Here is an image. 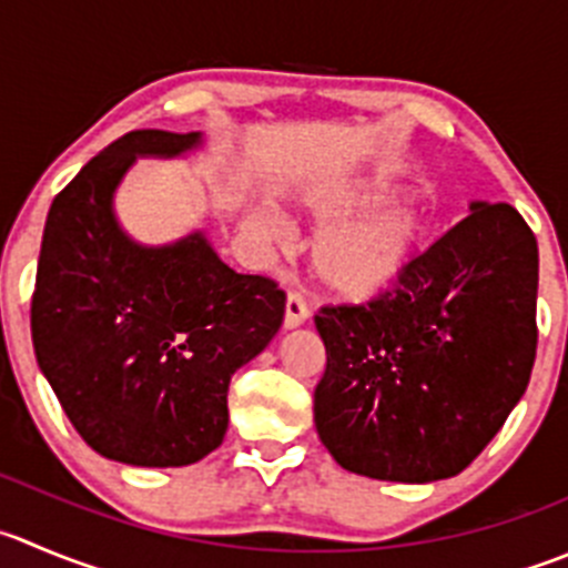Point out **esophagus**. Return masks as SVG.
Masks as SVG:
<instances>
[{"instance_id": "34e87169", "label": "esophagus", "mask_w": 568, "mask_h": 568, "mask_svg": "<svg viewBox=\"0 0 568 568\" xmlns=\"http://www.w3.org/2000/svg\"><path fill=\"white\" fill-rule=\"evenodd\" d=\"M307 318H311V307H307V302L302 300L300 294H294V291H291L288 300H285V318H283L285 329L300 327V324H305Z\"/></svg>"}]
</instances>
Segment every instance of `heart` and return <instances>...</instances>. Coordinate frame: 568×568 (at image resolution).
<instances>
[{"instance_id":"1","label":"heart","mask_w":568,"mask_h":568,"mask_svg":"<svg viewBox=\"0 0 568 568\" xmlns=\"http://www.w3.org/2000/svg\"><path fill=\"white\" fill-rule=\"evenodd\" d=\"M385 180H324L302 189L300 207L324 227L313 244L318 283L344 300H372L396 283L430 235V213L399 200ZM246 227L263 244L285 241L283 224L263 207L246 213Z\"/></svg>"}]
</instances>
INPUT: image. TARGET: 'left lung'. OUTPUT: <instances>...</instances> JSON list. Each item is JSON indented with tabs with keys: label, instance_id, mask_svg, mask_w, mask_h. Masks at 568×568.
<instances>
[{
	"label": "left lung",
	"instance_id": "1",
	"mask_svg": "<svg viewBox=\"0 0 568 568\" xmlns=\"http://www.w3.org/2000/svg\"><path fill=\"white\" fill-rule=\"evenodd\" d=\"M469 216L368 305L322 307L313 422L335 464L390 483L460 475L530 383L538 244L519 211Z\"/></svg>",
	"mask_w": 568,
	"mask_h": 568
}]
</instances>
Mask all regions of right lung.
I'll return each instance as SVG.
<instances>
[{
  "label": "right lung",
  "instance_id": "right-lung-1",
  "mask_svg": "<svg viewBox=\"0 0 568 568\" xmlns=\"http://www.w3.org/2000/svg\"><path fill=\"white\" fill-rule=\"evenodd\" d=\"M202 132L132 130L54 196L32 294V346L82 442L126 466H189L227 433L230 377L277 335L285 294L239 274L202 230L138 244L115 189L138 158H183Z\"/></svg>",
  "mask_w": 568,
  "mask_h": 568
}]
</instances>
